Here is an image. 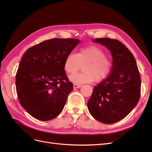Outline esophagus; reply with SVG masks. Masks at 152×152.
Here are the masks:
<instances>
[{
    "instance_id": "1",
    "label": "esophagus",
    "mask_w": 152,
    "mask_h": 152,
    "mask_svg": "<svg viewBox=\"0 0 152 152\" xmlns=\"http://www.w3.org/2000/svg\"><path fill=\"white\" fill-rule=\"evenodd\" d=\"M82 86L80 84H73V87H74L75 89L76 88H79V87H80Z\"/></svg>"
}]
</instances>
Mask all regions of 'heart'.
I'll return each mask as SVG.
<instances>
[{
    "label": "heart",
    "instance_id": "b5f03b06",
    "mask_svg": "<svg viewBox=\"0 0 152 152\" xmlns=\"http://www.w3.org/2000/svg\"><path fill=\"white\" fill-rule=\"evenodd\" d=\"M82 65L83 72L70 76L71 81L77 84L100 82L111 72L112 61L102 49L89 46L80 49L77 54L69 53L64 62V69L68 74H74Z\"/></svg>",
    "mask_w": 152,
    "mask_h": 152
}]
</instances>
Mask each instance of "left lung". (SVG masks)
Wrapping results in <instances>:
<instances>
[{
    "label": "left lung",
    "mask_w": 152,
    "mask_h": 152,
    "mask_svg": "<svg viewBox=\"0 0 152 152\" xmlns=\"http://www.w3.org/2000/svg\"><path fill=\"white\" fill-rule=\"evenodd\" d=\"M93 42L110 50L113 63L108 76L94 87L87 107L96 120L113 124L126 117L139 102L141 79L138 68L134 56L119 40L98 38Z\"/></svg>",
    "instance_id": "1"
}]
</instances>
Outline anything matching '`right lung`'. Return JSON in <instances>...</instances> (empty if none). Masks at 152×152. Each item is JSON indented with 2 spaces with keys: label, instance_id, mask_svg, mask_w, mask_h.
I'll return each mask as SVG.
<instances>
[{
  "label": "right lung",
  "instance_id": "obj_1",
  "mask_svg": "<svg viewBox=\"0 0 152 152\" xmlns=\"http://www.w3.org/2000/svg\"><path fill=\"white\" fill-rule=\"evenodd\" d=\"M79 39H53L26 50L16 75L18 99L32 117L47 121L65 107L73 86L64 70V62Z\"/></svg>",
  "mask_w": 152,
  "mask_h": 152
}]
</instances>
